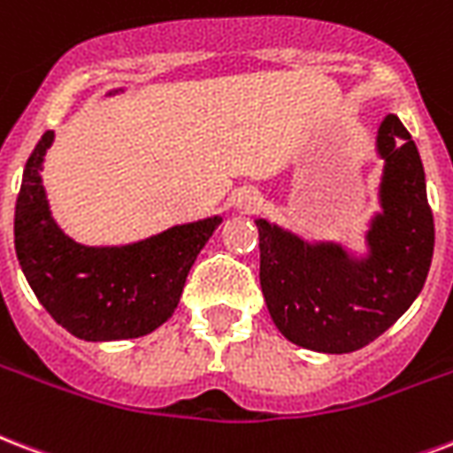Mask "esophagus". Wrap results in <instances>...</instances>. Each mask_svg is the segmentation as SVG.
<instances>
[{
    "label": "esophagus",
    "instance_id": "obj_1",
    "mask_svg": "<svg viewBox=\"0 0 453 453\" xmlns=\"http://www.w3.org/2000/svg\"><path fill=\"white\" fill-rule=\"evenodd\" d=\"M234 206H237L242 213H254L264 206V196H261L258 189L244 188L234 195Z\"/></svg>",
    "mask_w": 453,
    "mask_h": 453
}]
</instances>
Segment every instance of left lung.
<instances>
[{"label":"left lung","instance_id":"left-lung-1","mask_svg":"<svg viewBox=\"0 0 453 453\" xmlns=\"http://www.w3.org/2000/svg\"><path fill=\"white\" fill-rule=\"evenodd\" d=\"M378 154L385 158L382 213L368 230L365 258L257 220L265 306L278 330L303 349H361L395 326L426 285L434 250L433 209L416 142L396 116L380 126Z\"/></svg>","mask_w":453,"mask_h":453}]
</instances>
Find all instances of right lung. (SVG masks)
I'll return each mask as SVG.
<instances>
[{
    "label": "right lung",
    "instance_id": "right-lung-1",
    "mask_svg": "<svg viewBox=\"0 0 453 453\" xmlns=\"http://www.w3.org/2000/svg\"><path fill=\"white\" fill-rule=\"evenodd\" d=\"M47 130L27 158L16 199V257L27 285L50 316L85 342L130 340L154 333L180 302L188 273L219 216L175 226L127 247H82L51 219L44 195Z\"/></svg>",
    "mask_w": 453,
    "mask_h": 453
}]
</instances>
